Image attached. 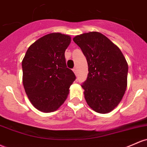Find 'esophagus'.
<instances>
[{
  "label": "esophagus",
  "mask_w": 147,
  "mask_h": 147,
  "mask_svg": "<svg viewBox=\"0 0 147 147\" xmlns=\"http://www.w3.org/2000/svg\"><path fill=\"white\" fill-rule=\"evenodd\" d=\"M72 71H73L74 73L75 74V75H77V70H76V68H73V69H72Z\"/></svg>",
  "instance_id": "obj_1"
}]
</instances>
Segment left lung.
I'll return each instance as SVG.
<instances>
[{"label": "left lung", "instance_id": "8db88e82", "mask_svg": "<svg viewBox=\"0 0 147 147\" xmlns=\"http://www.w3.org/2000/svg\"><path fill=\"white\" fill-rule=\"evenodd\" d=\"M73 41L82 49L88 63V77L82 84L87 104L96 112H110L126 90L128 65L123 54L98 32L77 35Z\"/></svg>", "mask_w": 147, "mask_h": 147}]
</instances>
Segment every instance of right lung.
<instances>
[{"mask_svg": "<svg viewBox=\"0 0 147 147\" xmlns=\"http://www.w3.org/2000/svg\"><path fill=\"white\" fill-rule=\"evenodd\" d=\"M70 42L67 35L49 33L30 45L22 61L26 93L32 105L41 112L57 110L76 79L65 63V51Z\"/></svg>", "mask_w": 147, "mask_h": 147, "instance_id": "obj_1", "label": "right lung"}]
</instances>
